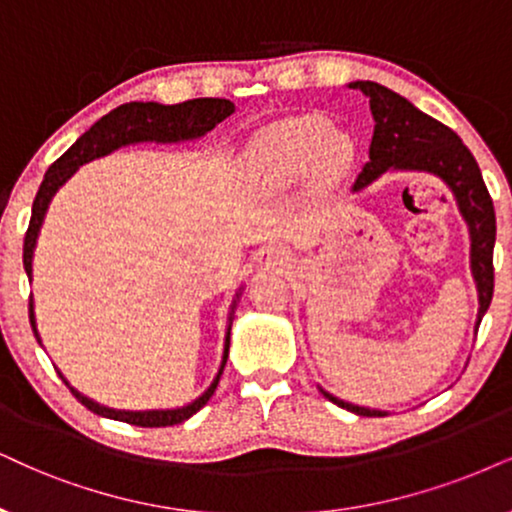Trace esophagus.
Returning <instances> with one entry per match:
<instances>
[{
  "label": "esophagus",
  "mask_w": 512,
  "mask_h": 512,
  "mask_svg": "<svg viewBox=\"0 0 512 512\" xmlns=\"http://www.w3.org/2000/svg\"><path fill=\"white\" fill-rule=\"evenodd\" d=\"M286 260H288L286 250H281V248H278V245H269V248H264L260 252V257H257V262H260L262 267H267V269L281 267V264L286 262Z\"/></svg>",
  "instance_id": "obj_1"
}]
</instances>
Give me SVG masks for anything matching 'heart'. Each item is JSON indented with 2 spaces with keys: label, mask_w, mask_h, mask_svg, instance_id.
I'll return each instance as SVG.
<instances>
[{
  "label": "heart",
  "mask_w": 512,
  "mask_h": 512,
  "mask_svg": "<svg viewBox=\"0 0 512 512\" xmlns=\"http://www.w3.org/2000/svg\"><path fill=\"white\" fill-rule=\"evenodd\" d=\"M331 139V127L321 120H290L286 125L276 127L267 137V151L278 167H300L312 160L316 153ZM328 155L335 160L345 158L347 144L342 139L331 141Z\"/></svg>",
  "instance_id": "heart-1"
}]
</instances>
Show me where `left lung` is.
I'll return each mask as SVG.
<instances>
[{
    "instance_id": "left-lung-1",
    "label": "left lung",
    "mask_w": 512,
    "mask_h": 512,
    "mask_svg": "<svg viewBox=\"0 0 512 512\" xmlns=\"http://www.w3.org/2000/svg\"><path fill=\"white\" fill-rule=\"evenodd\" d=\"M349 87L361 89L368 96L375 120L368 163L357 177L354 191L364 189L390 167L394 170L432 172L451 186L458 208L470 226V264L477 293H480V312H477V328H480L482 316L489 309L491 295H494L496 215L477 160L472 158L468 146L463 144L454 129L418 111L411 101H406L392 89L378 82H352ZM323 397L342 406V409L357 413V416H385L383 411L354 406L328 392H323Z\"/></svg>"
}]
</instances>
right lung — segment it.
I'll return each mask as SVG.
<instances>
[{
	"mask_svg": "<svg viewBox=\"0 0 512 512\" xmlns=\"http://www.w3.org/2000/svg\"><path fill=\"white\" fill-rule=\"evenodd\" d=\"M231 113H234V103L229 99H191L184 103H174V106L134 101V103H125V106H118L108 115H103V118L96 122V125L89 127L87 132H84L82 137L77 139L75 144L49 167L47 174H44L40 191H37L35 203H32V217L23 241V267L28 278H32V250H35L37 234H40V226H42L44 212L49 208V200L58 191V186H61L63 181L77 170V167L115 151L118 146L137 144V141H179V139L203 137L205 132H210L217 122H222L226 115ZM28 312H30L32 333H35L37 342H42L35 326V312H32V295H30ZM226 357H229V333H226L224 359L215 383L203 392V397H198L196 401H191L189 406H181V409H174V411H115V409H106V406H99L92 399L82 397V394L73 390V387H70V392H73L77 401H82L89 411L96 413V416L122 420V423L139 425V428H165V425H179L184 423L186 418H191L193 413L203 409V406L208 404V399L215 394L219 375L224 371ZM63 383L68 385V380L63 378Z\"/></svg>",
	"mask_w": 512,
	"mask_h": 512,
	"instance_id": "right-lung-1",
	"label": "right lung"
}]
</instances>
